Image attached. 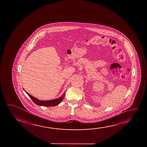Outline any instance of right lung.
<instances>
[{"label": "right lung", "mask_w": 147, "mask_h": 147, "mask_svg": "<svg viewBox=\"0 0 147 147\" xmlns=\"http://www.w3.org/2000/svg\"><path fill=\"white\" fill-rule=\"evenodd\" d=\"M25 92L29 95V97L31 98L32 100H33L35 104H36L37 105H38V106H45V107H53V106L58 105V104H60V102L63 101V99L64 98L65 94L64 93L61 96L59 97V98H58L55 99L51 100L43 101V100H40L38 99L35 98L34 97L31 95L30 94H29L26 91H25Z\"/></svg>", "instance_id": "1"}]
</instances>
